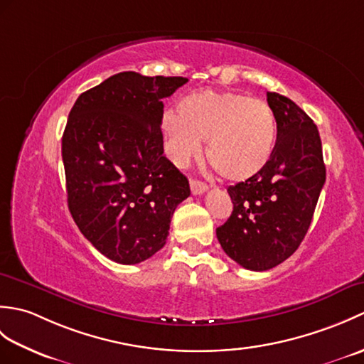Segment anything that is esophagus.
<instances>
[{
    "label": "esophagus",
    "instance_id": "obj_1",
    "mask_svg": "<svg viewBox=\"0 0 364 364\" xmlns=\"http://www.w3.org/2000/svg\"><path fill=\"white\" fill-rule=\"evenodd\" d=\"M191 191H192V194H194V196H202L203 192L208 191V186L203 181H198V180H194V178H192V180H191Z\"/></svg>",
    "mask_w": 364,
    "mask_h": 364
}]
</instances>
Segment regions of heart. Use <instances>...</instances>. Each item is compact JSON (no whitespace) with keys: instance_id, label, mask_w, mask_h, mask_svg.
<instances>
[{"instance_id":"1","label":"heart","mask_w":364,"mask_h":364,"mask_svg":"<svg viewBox=\"0 0 364 364\" xmlns=\"http://www.w3.org/2000/svg\"><path fill=\"white\" fill-rule=\"evenodd\" d=\"M161 128L168 156L178 166L197 156L208 138V159L233 181L258 173L275 142V120L267 103L239 92H194L183 100L180 112H162Z\"/></svg>"}]
</instances>
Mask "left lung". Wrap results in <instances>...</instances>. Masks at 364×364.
I'll return each instance as SVG.
<instances>
[{"label": "left lung", "instance_id": "1", "mask_svg": "<svg viewBox=\"0 0 364 364\" xmlns=\"http://www.w3.org/2000/svg\"><path fill=\"white\" fill-rule=\"evenodd\" d=\"M267 103L277 122L272 154L258 173L228 188L233 213L215 230L231 259L259 272L299 249L326 183L314 122L292 100L275 92H267Z\"/></svg>", "mask_w": 364, "mask_h": 364}]
</instances>
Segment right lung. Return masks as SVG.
I'll return each instance as SVG.
<instances>
[{
    "label": "right lung",
    "mask_w": 364,
    "mask_h": 364,
    "mask_svg": "<svg viewBox=\"0 0 364 364\" xmlns=\"http://www.w3.org/2000/svg\"><path fill=\"white\" fill-rule=\"evenodd\" d=\"M183 76L122 72L76 100L63 136L68 210L84 237L119 264H137L166 244L170 219L191 196L164 154L162 98Z\"/></svg>",
    "instance_id": "obj_1"
}]
</instances>
